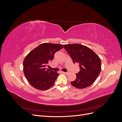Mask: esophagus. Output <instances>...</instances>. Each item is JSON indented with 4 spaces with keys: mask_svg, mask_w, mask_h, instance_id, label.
Returning <instances> with one entry per match:
<instances>
[{
    "mask_svg": "<svg viewBox=\"0 0 122 122\" xmlns=\"http://www.w3.org/2000/svg\"><path fill=\"white\" fill-rule=\"evenodd\" d=\"M63 73L65 74H66V75H68L69 74L68 72H63Z\"/></svg>",
    "mask_w": 122,
    "mask_h": 122,
    "instance_id": "obj_1",
    "label": "esophagus"
}]
</instances>
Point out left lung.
Wrapping results in <instances>:
<instances>
[{"label": "left lung", "instance_id": "obj_1", "mask_svg": "<svg viewBox=\"0 0 122 122\" xmlns=\"http://www.w3.org/2000/svg\"><path fill=\"white\" fill-rule=\"evenodd\" d=\"M64 47L74 63L79 66L80 71L76 74V79L71 82L72 86L79 89L90 86L101 72L100 58L90 48L81 44H67Z\"/></svg>", "mask_w": 122, "mask_h": 122}]
</instances>
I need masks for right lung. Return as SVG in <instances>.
<instances>
[{"instance_id": "add662e5", "label": "right lung", "mask_w": 122, "mask_h": 122, "mask_svg": "<svg viewBox=\"0 0 122 122\" xmlns=\"http://www.w3.org/2000/svg\"><path fill=\"white\" fill-rule=\"evenodd\" d=\"M62 48L61 44L42 43L26 56L23 61V71L31 86L41 91L47 90L53 86L59 74L47 70L45 67L52 61L55 53Z\"/></svg>"}]
</instances>
